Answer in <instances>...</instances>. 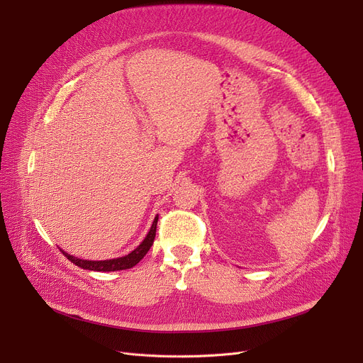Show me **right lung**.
Instances as JSON below:
<instances>
[{
    "instance_id": "obj_1",
    "label": "right lung",
    "mask_w": 363,
    "mask_h": 363,
    "mask_svg": "<svg viewBox=\"0 0 363 363\" xmlns=\"http://www.w3.org/2000/svg\"><path fill=\"white\" fill-rule=\"evenodd\" d=\"M157 220L159 216L155 218L152 220V225L150 228V231L147 234V237L143 240V242L137 247L135 250L130 252L129 255L123 256V257H118V259H108V260H84V259H78L72 255H67L65 250H60L72 263H74L76 266H79L82 269H88V271H97V272H113V271H123V269H129L132 266H135L150 250V247L155 242V237H156V228H157Z\"/></svg>"
}]
</instances>
